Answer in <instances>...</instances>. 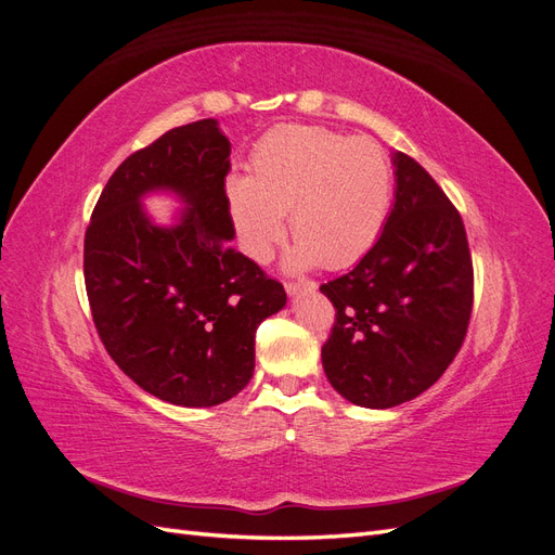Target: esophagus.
I'll list each match as a JSON object with an SVG mask.
<instances>
[{
  "label": "esophagus",
  "instance_id": "1",
  "mask_svg": "<svg viewBox=\"0 0 555 555\" xmlns=\"http://www.w3.org/2000/svg\"><path fill=\"white\" fill-rule=\"evenodd\" d=\"M284 287H287L289 296H304L317 289V282H287Z\"/></svg>",
  "mask_w": 555,
  "mask_h": 555
}]
</instances>
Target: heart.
Instances as JSON below:
<instances>
[{
  "label": "heart",
  "mask_w": 555,
  "mask_h": 555,
  "mask_svg": "<svg viewBox=\"0 0 555 555\" xmlns=\"http://www.w3.org/2000/svg\"><path fill=\"white\" fill-rule=\"evenodd\" d=\"M229 215L245 255L266 263L287 236L289 271L319 263L347 268L377 241L391 206V166L371 139H345L322 127L282 125L249 159V178L227 182Z\"/></svg>",
  "instance_id": "b5f03b06"
}]
</instances>
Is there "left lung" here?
<instances>
[{
  "label": "left lung",
  "instance_id": "8db88e82",
  "mask_svg": "<svg viewBox=\"0 0 555 555\" xmlns=\"http://www.w3.org/2000/svg\"><path fill=\"white\" fill-rule=\"evenodd\" d=\"M393 166L396 201L377 243L319 287L335 308L324 373L343 398L371 410L396 408L442 377L475 298L459 210L422 164L393 153Z\"/></svg>",
  "mask_w": 555,
  "mask_h": 555
}]
</instances>
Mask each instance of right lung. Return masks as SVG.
Here are the masks:
<instances>
[{"instance_id": "add662e5", "label": "right lung", "mask_w": 555, "mask_h": 555, "mask_svg": "<svg viewBox=\"0 0 555 555\" xmlns=\"http://www.w3.org/2000/svg\"><path fill=\"white\" fill-rule=\"evenodd\" d=\"M229 155L212 117L166 131L117 166L86 231L99 338L143 391L180 408H212L243 391L259 324L287 304L278 280L229 247ZM153 191L183 201L173 225L144 212L140 201Z\"/></svg>"}]
</instances>
